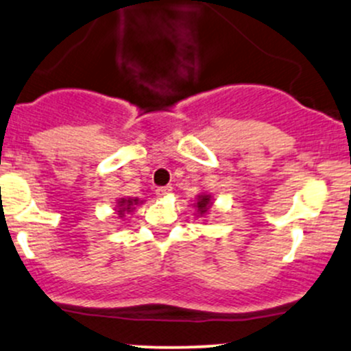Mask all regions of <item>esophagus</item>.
<instances>
[{"instance_id": "1", "label": "esophagus", "mask_w": 351, "mask_h": 351, "mask_svg": "<svg viewBox=\"0 0 351 351\" xmlns=\"http://www.w3.org/2000/svg\"><path fill=\"white\" fill-rule=\"evenodd\" d=\"M171 191H172L171 186H160L156 189V194L157 197H165L167 194H171Z\"/></svg>"}]
</instances>
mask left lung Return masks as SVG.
<instances>
[{
    "mask_svg": "<svg viewBox=\"0 0 351 351\" xmlns=\"http://www.w3.org/2000/svg\"><path fill=\"white\" fill-rule=\"evenodd\" d=\"M210 206V195H199V201H197V210L201 214H204Z\"/></svg>",
    "mask_w": 351,
    "mask_h": 351,
    "instance_id": "8db88e82",
    "label": "left lung"
}]
</instances>
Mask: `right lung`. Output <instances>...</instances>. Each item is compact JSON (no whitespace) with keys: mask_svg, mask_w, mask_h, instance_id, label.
<instances>
[{"mask_svg":"<svg viewBox=\"0 0 351 351\" xmlns=\"http://www.w3.org/2000/svg\"><path fill=\"white\" fill-rule=\"evenodd\" d=\"M134 204H138V199H120L119 201V213H120V216H123V213H125V210H130V209H134Z\"/></svg>","mask_w":351,"mask_h":351,"instance_id":"1","label":"right lung"}]
</instances>
